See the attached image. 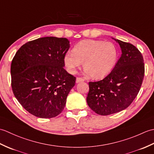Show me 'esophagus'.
Wrapping results in <instances>:
<instances>
[{"instance_id": "34e87169", "label": "esophagus", "mask_w": 154, "mask_h": 154, "mask_svg": "<svg viewBox=\"0 0 154 154\" xmlns=\"http://www.w3.org/2000/svg\"><path fill=\"white\" fill-rule=\"evenodd\" d=\"M85 80L83 79H82V78H80V77H77L76 79V83H80V82H83V81H84Z\"/></svg>"}]
</instances>
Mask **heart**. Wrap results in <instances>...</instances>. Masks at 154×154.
<instances>
[{"label":"heart","instance_id":"obj_1","mask_svg":"<svg viewBox=\"0 0 154 154\" xmlns=\"http://www.w3.org/2000/svg\"><path fill=\"white\" fill-rule=\"evenodd\" d=\"M118 57L119 50L112 42L86 40L75 45L73 51H67L63 61L67 71L74 74L84 61V73L98 79L112 70Z\"/></svg>","mask_w":154,"mask_h":154}]
</instances>
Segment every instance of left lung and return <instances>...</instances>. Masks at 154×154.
<instances>
[{
    "label": "left lung",
    "mask_w": 154,
    "mask_h": 154,
    "mask_svg": "<svg viewBox=\"0 0 154 154\" xmlns=\"http://www.w3.org/2000/svg\"><path fill=\"white\" fill-rule=\"evenodd\" d=\"M114 39L122 51L121 57L109 75L89 82L88 105L99 115H109L128 107L138 94L144 76L142 54L134 45Z\"/></svg>",
    "instance_id": "1"
}]
</instances>
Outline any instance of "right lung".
<instances>
[{
    "mask_svg": "<svg viewBox=\"0 0 154 154\" xmlns=\"http://www.w3.org/2000/svg\"><path fill=\"white\" fill-rule=\"evenodd\" d=\"M69 47L67 38L44 37L27 42L16 53L11 67L12 91L32 115L51 119L63 111L76 81L63 68Z\"/></svg>",
    "mask_w": 154,
    "mask_h": 154,
    "instance_id": "obj_1",
    "label": "right lung"
}]
</instances>
